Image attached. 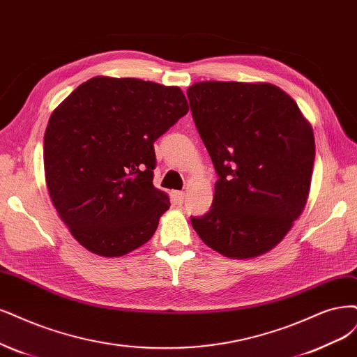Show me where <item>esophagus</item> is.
<instances>
[{"label": "esophagus", "mask_w": 357, "mask_h": 357, "mask_svg": "<svg viewBox=\"0 0 357 357\" xmlns=\"http://www.w3.org/2000/svg\"><path fill=\"white\" fill-rule=\"evenodd\" d=\"M174 196H176L177 204H183V201H184V192H174Z\"/></svg>", "instance_id": "1"}]
</instances>
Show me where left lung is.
Instances as JSON below:
<instances>
[{"instance_id":"1","label":"left lung","mask_w":357,"mask_h":357,"mask_svg":"<svg viewBox=\"0 0 357 357\" xmlns=\"http://www.w3.org/2000/svg\"><path fill=\"white\" fill-rule=\"evenodd\" d=\"M192 116L218 180L211 210L190 217L199 238L231 258L285 238L309 196L314 137L297 103L272 84L196 82Z\"/></svg>"}]
</instances>
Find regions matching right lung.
Returning <instances> with one entry per match:
<instances>
[{"label": "right lung", "instance_id": "1", "mask_svg": "<svg viewBox=\"0 0 357 357\" xmlns=\"http://www.w3.org/2000/svg\"><path fill=\"white\" fill-rule=\"evenodd\" d=\"M189 112L178 87L96 77L59 105L44 136L45 181L72 236L103 257L142 247L168 208L153 143Z\"/></svg>", "mask_w": 357, "mask_h": 357}]
</instances>
